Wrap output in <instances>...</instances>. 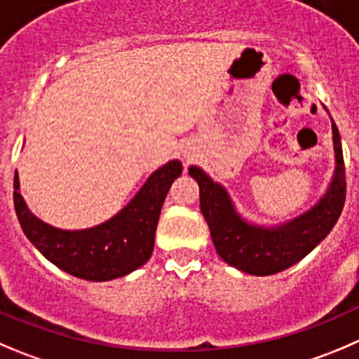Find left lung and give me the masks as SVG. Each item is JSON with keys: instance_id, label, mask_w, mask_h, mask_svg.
I'll return each mask as SVG.
<instances>
[{"instance_id": "left-lung-1", "label": "left lung", "mask_w": 359, "mask_h": 359, "mask_svg": "<svg viewBox=\"0 0 359 359\" xmlns=\"http://www.w3.org/2000/svg\"><path fill=\"white\" fill-rule=\"evenodd\" d=\"M331 128L337 169L326 196L302 217L276 229L255 227L241 220L224 187L215 183L199 167H190V176L199 183L201 211L215 248L227 264L250 275H273L302 261L330 234L342 213L347 189L339 128L335 123H331Z\"/></svg>"}]
</instances>
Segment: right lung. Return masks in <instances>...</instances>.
Masks as SVG:
<instances>
[{
	"label": "right lung",
	"mask_w": 359,
	"mask_h": 359,
	"mask_svg": "<svg viewBox=\"0 0 359 359\" xmlns=\"http://www.w3.org/2000/svg\"><path fill=\"white\" fill-rule=\"evenodd\" d=\"M180 174L182 162L165 163L116 217L84 231H61L39 220L19 194L17 172L13 204L24 234L43 257L77 278L105 282L128 275L151 257L160 210Z\"/></svg>",
	"instance_id": "right-lung-1"
}]
</instances>
